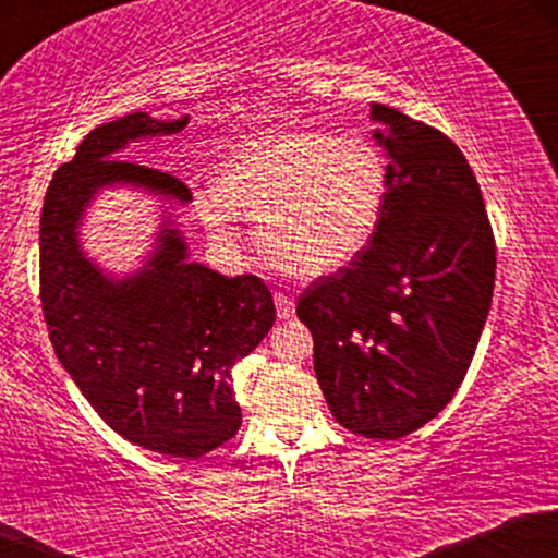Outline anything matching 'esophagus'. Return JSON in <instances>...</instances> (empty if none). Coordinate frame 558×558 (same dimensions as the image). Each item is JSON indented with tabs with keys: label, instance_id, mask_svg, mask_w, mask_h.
Here are the masks:
<instances>
[{
	"label": "esophagus",
	"instance_id": "1",
	"mask_svg": "<svg viewBox=\"0 0 558 558\" xmlns=\"http://www.w3.org/2000/svg\"><path fill=\"white\" fill-rule=\"evenodd\" d=\"M275 310H278L280 319H288L293 315V310H296V301H293V296H288V293H275Z\"/></svg>",
	"mask_w": 558,
	"mask_h": 558
}]
</instances>
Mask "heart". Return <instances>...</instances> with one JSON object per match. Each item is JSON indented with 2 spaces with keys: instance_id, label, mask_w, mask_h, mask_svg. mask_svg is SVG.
<instances>
[{
  "instance_id": "obj_1",
  "label": "heart",
  "mask_w": 558,
  "mask_h": 558,
  "mask_svg": "<svg viewBox=\"0 0 558 558\" xmlns=\"http://www.w3.org/2000/svg\"><path fill=\"white\" fill-rule=\"evenodd\" d=\"M390 168L375 141L288 128L239 146L196 213L220 246L235 243V213L257 220L259 246L296 278L351 265L386 217Z\"/></svg>"
}]
</instances>
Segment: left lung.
Here are the masks:
<instances>
[{"label": "left lung", "instance_id": "8db88e82", "mask_svg": "<svg viewBox=\"0 0 558 558\" xmlns=\"http://www.w3.org/2000/svg\"><path fill=\"white\" fill-rule=\"evenodd\" d=\"M390 157L380 230L299 296L315 373L345 430L399 440L462 386L488 317L496 239L475 172L438 128L373 105Z\"/></svg>", "mask_w": 558, "mask_h": 558}]
</instances>
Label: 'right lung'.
I'll return each mask as SVG.
<instances>
[{
  "instance_id": "add662e5",
  "label": "right lung",
  "mask_w": 558,
  "mask_h": 558,
  "mask_svg": "<svg viewBox=\"0 0 558 558\" xmlns=\"http://www.w3.org/2000/svg\"><path fill=\"white\" fill-rule=\"evenodd\" d=\"M185 123L133 112L81 141L44 196L38 278L57 360L99 417L141 448L196 459L239 433L233 367L270 332L272 293L257 275L226 278L189 262L175 228L159 233L149 265L125 280L96 270L75 235L83 207L107 183L191 202L170 172L114 159L128 141L172 136Z\"/></svg>"
}]
</instances>
